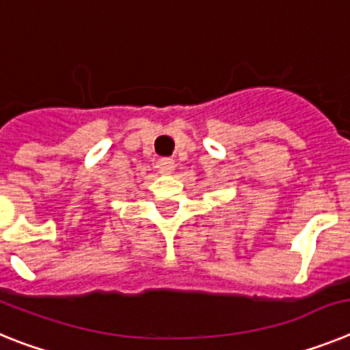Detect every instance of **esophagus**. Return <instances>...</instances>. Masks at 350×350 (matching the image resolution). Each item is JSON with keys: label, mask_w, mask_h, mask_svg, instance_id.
<instances>
[{"label": "esophagus", "mask_w": 350, "mask_h": 350, "mask_svg": "<svg viewBox=\"0 0 350 350\" xmlns=\"http://www.w3.org/2000/svg\"><path fill=\"white\" fill-rule=\"evenodd\" d=\"M176 169V163L172 158H160L157 162V171L162 172V174H171Z\"/></svg>", "instance_id": "esophagus-1"}]
</instances>
